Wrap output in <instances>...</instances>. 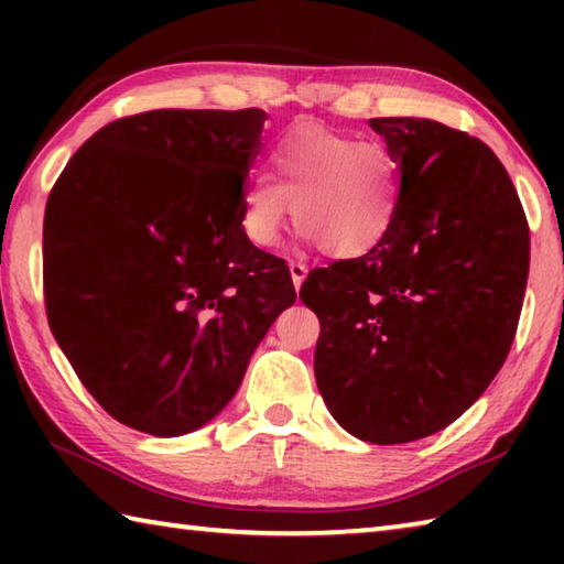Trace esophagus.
Returning a JSON list of instances; mask_svg holds the SVG:
<instances>
[{"label":"esophagus","instance_id":"obj_1","mask_svg":"<svg viewBox=\"0 0 564 564\" xmlns=\"http://www.w3.org/2000/svg\"><path fill=\"white\" fill-rule=\"evenodd\" d=\"M289 269H291V279H293L295 291H299L301 285H303V281H305V275H308V265H303L299 261H291Z\"/></svg>","mask_w":564,"mask_h":564}]
</instances>
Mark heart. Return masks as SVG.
Wrapping results in <instances>:
<instances>
[{"label":"heart","mask_w":564,"mask_h":564,"mask_svg":"<svg viewBox=\"0 0 564 564\" xmlns=\"http://www.w3.org/2000/svg\"><path fill=\"white\" fill-rule=\"evenodd\" d=\"M275 184L253 178L243 194L248 241L273 248L293 218L308 243L358 259L386 241L400 214L398 161L383 141H360L303 123L271 149Z\"/></svg>","instance_id":"1"}]
</instances>
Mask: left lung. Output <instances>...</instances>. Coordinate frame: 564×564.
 I'll return each mask as SVG.
<instances>
[{"instance_id": "obj_1", "label": "left lung", "mask_w": 564, "mask_h": 564, "mask_svg": "<svg viewBox=\"0 0 564 564\" xmlns=\"http://www.w3.org/2000/svg\"><path fill=\"white\" fill-rule=\"evenodd\" d=\"M400 171V214L373 251L301 285L321 321L316 383L336 423L376 445L460 417L508 358L530 269L518 191L492 149L433 119H370Z\"/></svg>"}]
</instances>
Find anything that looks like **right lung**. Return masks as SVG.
Masks as SVG:
<instances>
[{
  "label": "right lung",
  "mask_w": 564,
  "mask_h": 564,
  "mask_svg": "<svg viewBox=\"0 0 564 564\" xmlns=\"http://www.w3.org/2000/svg\"><path fill=\"white\" fill-rule=\"evenodd\" d=\"M263 121L261 109L111 121L46 202L52 333L94 400L133 431L176 437L212 423L295 301L289 265L241 228Z\"/></svg>",
  "instance_id": "right-lung-1"
}]
</instances>
